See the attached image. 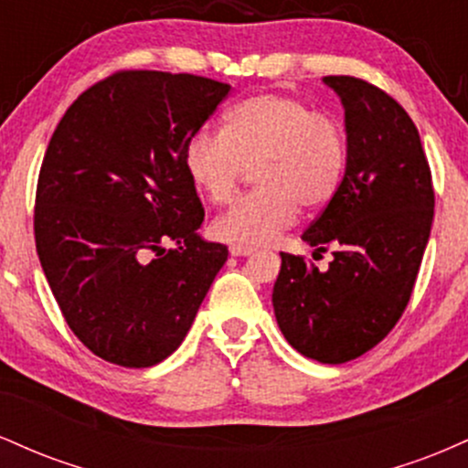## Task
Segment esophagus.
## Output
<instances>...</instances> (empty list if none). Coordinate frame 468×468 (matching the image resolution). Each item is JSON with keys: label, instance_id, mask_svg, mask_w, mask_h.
Listing matches in <instances>:
<instances>
[{"label": "esophagus", "instance_id": "1", "mask_svg": "<svg viewBox=\"0 0 468 468\" xmlns=\"http://www.w3.org/2000/svg\"><path fill=\"white\" fill-rule=\"evenodd\" d=\"M252 252H255V249H250V246H239V244L230 246V255L233 257H249Z\"/></svg>", "mask_w": 468, "mask_h": 468}]
</instances>
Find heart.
Returning <instances> with one entry per match:
<instances>
[{
  "mask_svg": "<svg viewBox=\"0 0 468 468\" xmlns=\"http://www.w3.org/2000/svg\"><path fill=\"white\" fill-rule=\"evenodd\" d=\"M347 160L343 125L288 94L266 92L230 107L224 132L200 130L186 144L185 166L213 204L235 197L255 166L257 189L213 222L218 239L260 246L303 211L324 208L341 186Z\"/></svg>",
  "mask_w": 468,
  "mask_h": 468,
  "instance_id": "1",
  "label": "heart"
}]
</instances>
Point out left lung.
I'll list each match as a JSON object with an SVG mask.
<instances>
[{
    "mask_svg": "<svg viewBox=\"0 0 468 468\" xmlns=\"http://www.w3.org/2000/svg\"><path fill=\"white\" fill-rule=\"evenodd\" d=\"M346 110V174L302 235L327 271L282 252L272 288L279 330L303 356L347 363L378 346L405 313L433 222L431 171L416 125L367 80L324 77Z\"/></svg>",
    "mask_w": 468,
    "mask_h": 468,
    "instance_id": "obj_1",
    "label": "left lung"
}]
</instances>
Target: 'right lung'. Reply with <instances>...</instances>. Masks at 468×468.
<instances>
[{"label":"right lung","instance_id":"right-lung-1","mask_svg":"<svg viewBox=\"0 0 468 468\" xmlns=\"http://www.w3.org/2000/svg\"><path fill=\"white\" fill-rule=\"evenodd\" d=\"M230 85L130 69L85 90L41 165L35 241L69 330L103 361L152 367L178 350L229 249L197 233L186 144Z\"/></svg>","mask_w":468,"mask_h":468}]
</instances>
